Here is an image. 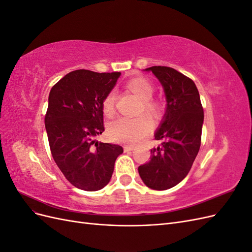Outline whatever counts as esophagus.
Listing matches in <instances>:
<instances>
[{"mask_svg": "<svg viewBox=\"0 0 252 252\" xmlns=\"http://www.w3.org/2000/svg\"><path fill=\"white\" fill-rule=\"evenodd\" d=\"M133 149H134V146H133V145H125V146H124V150H125V152L132 151Z\"/></svg>", "mask_w": 252, "mask_h": 252, "instance_id": "obj_1", "label": "esophagus"}]
</instances>
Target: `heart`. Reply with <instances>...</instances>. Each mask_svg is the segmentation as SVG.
<instances>
[{"label":"heart","mask_w":252,"mask_h":252,"mask_svg":"<svg viewBox=\"0 0 252 252\" xmlns=\"http://www.w3.org/2000/svg\"><path fill=\"white\" fill-rule=\"evenodd\" d=\"M128 89L138 95L143 101L144 111L151 117H158L162 111V105L159 102L150 98L154 94V85L144 77H135L127 83ZM114 93H109L102 102V109L105 116L111 117L114 112ZM152 128L150 120L141 116L138 118H119L114 120L108 126V136L116 142L135 144L147 135Z\"/></svg>","instance_id":"obj_1"}]
</instances>
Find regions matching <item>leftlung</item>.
Wrapping results in <instances>:
<instances>
[{
	"label": "left lung",
	"instance_id": "1",
	"mask_svg": "<svg viewBox=\"0 0 252 252\" xmlns=\"http://www.w3.org/2000/svg\"><path fill=\"white\" fill-rule=\"evenodd\" d=\"M151 71L163 86L166 109L155 139L162 141L151 149L150 161L139 167L147 187L166 190L186 178L201 146L204 111L199 91L192 80L165 66H152Z\"/></svg>",
	"mask_w": 252,
	"mask_h": 252
}]
</instances>
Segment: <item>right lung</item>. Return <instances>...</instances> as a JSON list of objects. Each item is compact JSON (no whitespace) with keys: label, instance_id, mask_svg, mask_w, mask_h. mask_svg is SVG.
<instances>
[{"label":"right lung","instance_id":"1","mask_svg":"<svg viewBox=\"0 0 252 252\" xmlns=\"http://www.w3.org/2000/svg\"><path fill=\"white\" fill-rule=\"evenodd\" d=\"M120 75L74 70L50 90L45 128L52 158L65 178L85 191L107 185L123 154L120 145L95 140L105 130L102 102Z\"/></svg>","mask_w":252,"mask_h":252}]
</instances>
